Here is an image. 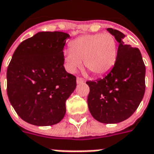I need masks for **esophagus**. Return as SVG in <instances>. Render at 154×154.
Instances as JSON below:
<instances>
[{
  "label": "esophagus",
  "instance_id": "esophagus-1",
  "mask_svg": "<svg viewBox=\"0 0 154 154\" xmlns=\"http://www.w3.org/2000/svg\"><path fill=\"white\" fill-rule=\"evenodd\" d=\"M76 82H77V83H78V84H79V83H84V82H85V80H84L83 78H80V77H77V79H76Z\"/></svg>",
  "mask_w": 154,
  "mask_h": 154
}]
</instances>
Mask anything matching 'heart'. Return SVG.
I'll list each match as a JSON object with an SVG mask.
<instances>
[{
	"label": "heart",
	"instance_id": "1",
	"mask_svg": "<svg viewBox=\"0 0 154 154\" xmlns=\"http://www.w3.org/2000/svg\"><path fill=\"white\" fill-rule=\"evenodd\" d=\"M64 58L71 71L81 66V61L95 75H102L112 68L117 58V43L110 34H85L71 42Z\"/></svg>",
	"mask_w": 154,
	"mask_h": 154
}]
</instances>
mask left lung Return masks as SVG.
Instances as JSON below:
<instances>
[{
    "mask_svg": "<svg viewBox=\"0 0 154 154\" xmlns=\"http://www.w3.org/2000/svg\"><path fill=\"white\" fill-rule=\"evenodd\" d=\"M119 43L116 63L109 73L96 81H87L88 108L96 120L116 124L137 110L145 91V66L139 49L123 41L124 34L108 28Z\"/></svg>",
    "mask_w": 154,
    "mask_h": 154,
    "instance_id": "1",
    "label": "left lung"
}]
</instances>
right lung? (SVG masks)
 <instances>
[{
  "instance_id": "obj_1",
  "label": "right lung",
  "mask_w": 154,
  "mask_h": 154,
  "mask_svg": "<svg viewBox=\"0 0 154 154\" xmlns=\"http://www.w3.org/2000/svg\"><path fill=\"white\" fill-rule=\"evenodd\" d=\"M69 34L39 32L24 40L7 69V94L17 114L29 124H58L66 101L76 88V77L64 68L63 48Z\"/></svg>"
}]
</instances>
